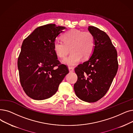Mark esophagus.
I'll use <instances>...</instances> for the list:
<instances>
[{"mask_svg":"<svg viewBox=\"0 0 133 133\" xmlns=\"http://www.w3.org/2000/svg\"><path fill=\"white\" fill-rule=\"evenodd\" d=\"M68 70H69V71H70V72H73L74 71V68L73 67H68Z\"/></svg>","mask_w":133,"mask_h":133,"instance_id":"34e87169","label":"esophagus"}]
</instances>
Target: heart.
Listing matches in <instances>:
<instances>
[{
	"instance_id": "heart-1",
	"label": "heart",
	"mask_w": 133,
	"mask_h": 133,
	"mask_svg": "<svg viewBox=\"0 0 133 133\" xmlns=\"http://www.w3.org/2000/svg\"><path fill=\"white\" fill-rule=\"evenodd\" d=\"M63 42L55 41L53 50L56 55L61 58L65 57L70 49L71 54L62 60L68 66H74L79 62L82 57L87 60L94 52L95 46V37L89 31L72 29L62 37Z\"/></svg>"
}]
</instances>
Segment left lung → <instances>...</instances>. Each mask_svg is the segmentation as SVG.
<instances>
[{"mask_svg": "<svg viewBox=\"0 0 133 133\" xmlns=\"http://www.w3.org/2000/svg\"><path fill=\"white\" fill-rule=\"evenodd\" d=\"M95 37L94 52L89 59L75 68L78 76L74 90L83 101L97 102L104 96L111 85L118 70L117 51L110 38L103 31L89 26Z\"/></svg>", "mask_w": 133, "mask_h": 133, "instance_id": "left-lung-1", "label": "left lung"}]
</instances>
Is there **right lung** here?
I'll use <instances>...</instances> for the list:
<instances>
[{
  "label": "right lung",
  "instance_id": "obj_1",
  "mask_svg": "<svg viewBox=\"0 0 133 133\" xmlns=\"http://www.w3.org/2000/svg\"><path fill=\"white\" fill-rule=\"evenodd\" d=\"M65 29L55 24L39 26L23 42L17 62L20 82L33 99L43 100L53 96L69 73L53 50L56 38Z\"/></svg>",
  "mask_w": 133,
  "mask_h": 133
}]
</instances>
